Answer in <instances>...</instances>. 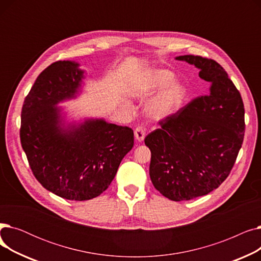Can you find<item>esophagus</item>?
Listing matches in <instances>:
<instances>
[{
	"mask_svg": "<svg viewBox=\"0 0 261 261\" xmlns=\"http://www.w3.org/2000/svg\"><path fill=\"white\" fill-rule=\"evenodd\" d=\"M134 136L138 142H143L145 140V129L143 127H138L134 131Z\"/></svg>",
	"mask_w": 261,
	"mask_h": 261,
	"instance_id": "1",
	"label": "esophagus"
}]
</instances>
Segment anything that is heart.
I'll return each instance as SVG.
<instances>
[{"mask_svg": "<svg viewBox=\"0 0 261 261\" xmlns=\"http://www.w3.org/2000/svg\"><path fill=\"white\" fill-rule=\"evenodd\" d=\"M129 88L132 93L142 97L156 93L145 107L147 116L156 121L179 113L188 97L187 87L183 82L175 81L174 74L166 68L143 72L131 80Z\"/></svg>", "mask_w": 261, "mask_h": 261, "instance_id": "heart-1", "label": "heart"}]
</instances>
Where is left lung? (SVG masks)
<instances>
[{
  "instance_id": "8db88e82",
  "label": "left lung",
  "mask_w": 261,
  "mask_h": 261,
  "mask_svg": "<svg viewBox=\"0 0 261 261\" xmlns=\"http://www.w3.org/2000/svg\"><path fill=\"white\" fill-rule=\"evenodd\" d=\"M195 65L208 93L196 98L148 134L149 174L155 189L172 201L191 200L218 188L228 176L244 135L239 91L215 60L193 55L175 57Z\"/></svg>"
}]
</instances>
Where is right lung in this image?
<instances>
[{"label": "right lung", "instance_id": "right-lung-1", "mask_svg": "<svg viewBox=\"0 0 261 261\" xmlns=\"http://www.w3.org/2000/svg\"><path fill=\"white\" fill-rule=\"evenodd\" d=\"M79 66L57 61L38 76L22 107L20 139L41 185L63 199L86 201L111 184L134 134L103 118H67L59 105L82 93L86 71Z\"/></svg>", "mask_w": 261, "mask_h": 261}]
</instances>
